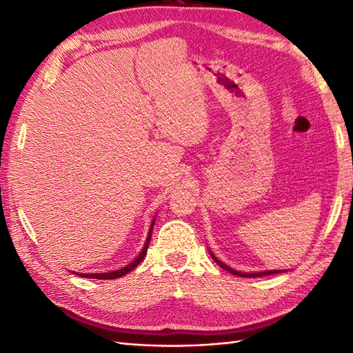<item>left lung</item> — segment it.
<instances>
[{
  "mask_svg": "<svg viewBox=\"0 0 353 353\" xmlns=\"http://www.w3.org/2000/svg\"><path fill=\"white\" fill-rule=\"evenodd\" d=\"M210 255H211V258H213V260L221 265L222 269H225V270H228L230 273H232V275H237V276H241V278H258V276H265V275H273V273H283V272H287V270H261V272H240V270H236V269H232V268H230V265H226L225 263H222L221 260H219V258L211 252L210 250Z\"/></svg>",
  "mask_w": 353,
  "mask_h": 353,
  "instance_id": "8db88e82",
  "label": "left lung"
}]
</instances>
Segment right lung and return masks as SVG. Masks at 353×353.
I'll return each instance as SVG.
<instances>
[{
    "mask_svg": "<svg viewBox=\"0 0 353 353\" xmlns=\"http://www.w3.org/2000/svg\"><path fill=\"white\" fill-rule=\"evenodd\" d=\"M154 223H155V216L152 219L151 222V226H150V231H148V237H146V241L145 245L142 248V250H140L139 255L132 260L131 263H128L127 265H123V268L121 269H116V270H110V272H104V273H78V272H72L74 275H78L81 278H92V279H116V278H121L123 275H127L128 272H131L132 269H136L137 265L142 263V260L145 258L146 252H148V248H150V241H151V236H152V228H154Z\"/></svg>",
    "mask_w": 353,
    "mask_h": 353,
    "instance_id": "1",
    "label": "right lung"
}]
</instances>
